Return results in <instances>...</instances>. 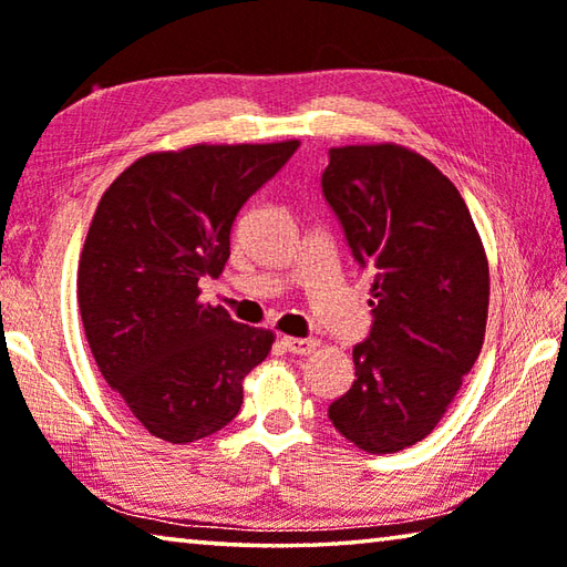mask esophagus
I'll list each match as a JSON object with an SVG mask.
<instances>
[{"label": "esophagus", "mask_w": 567, "mask_h": 567, "mask_svg": "<svg viewBox=\"0 0 567 567\" xmlns=\"http://www.w3.org/2000/svg\"><path fill=\"white\" fill-rule=\"evenodd\" d=\"M282 344L292 354H312L315 350H318L320 342L312 338H282Z\"/></svg>", "instance_id": "34e87169"}]
</instances>
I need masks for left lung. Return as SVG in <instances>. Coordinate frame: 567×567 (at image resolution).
Returning a JSON list of instances; mask_svg holds the SVG:
<instances>
[{
	"instance_id": "left-lung-1",
	"label": "left lung",
	"mask_w": 567,
	"mask_h": 567,
	"mask_svg": "<svg viewBox=\"0 0 567 567\" xmlns=\"http://www.w3.org/2000/svg\"><path fill=\"white\" fill-rule=\"evenodd\" d=\"M322 195L372 270L370 338L328 415L364 453H398L433 433L483 348V239L453 182L395 142L332 147Z\"/></svg>"
}]
</instances>
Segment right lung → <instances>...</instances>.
I'll return each mask as SVG.
<instances>
[{
	"label": "right lung",
	"mask_w": 567,
	"mask_h": 567,
	"mask_svg": "<svg viewBox=\"0 0 567 567\" xmlns=\"http://www.w3.org/2000/svg\"><path fill=\"white\" fill-rule=\"evenodd\" d=\"M300 147L189 145L150 152L104 192L84 239L76 300L94 362L150 435L187 445L243 405L275 332L199 300L219 277L235 217Z\"/></svg>",
	"instance_id": "right-lung-1"
}]
</instances>
